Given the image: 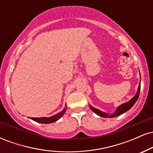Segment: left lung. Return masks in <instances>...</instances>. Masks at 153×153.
I'll return each instance as SVG.
<instances>
[{"mask_svg":"<svg viewBox=\"0 0 153 153\" xmlns=\"http://www.w3.org/2000/svg\"><path fill=\"white\" fill-rule=\"evenodd\" d=\"M140 80H141V76H140ZM140 81H141V80H140ZM140 85H139V86H138V89H137V94H135V96H134V97H133L132 99L130 100V101H128V102L123 103V104L120 105V106L117 107V108L116 109L114 113L112 114H106V113H105V112L101 111H100L99 109H97V108H94V107L91 106V105H89V106H90L91 109L92 110L95 114H96L100 116V117H105V118H113V117H118V116L122 114L123 113L126 112L127 111L130 109L131 107L134 106V103H136L137 101L139 96H140Z\"/></svg>","mask_w":153,"mask_h":153,"instance_id":"8db88e82","label":"left lung"}]
</instances>
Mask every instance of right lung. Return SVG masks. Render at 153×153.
Here are the masks:
<instances>
[{
    "label": "right lung",
    "instance_id": "1",
    "mask_svg": "<svg viewBox=\"0 0 153 153\" xmlns=\"http://www.w3.org/2000/svg\"><path fill=\"white\" fill-rule=\"evenodd\" d=\"M66 106V104H65ZM67 110V107L64 108V109H62L60 112H59L57 114L52 116L50 117H40V118H34V117H30L31 119L34 120V122H36L38 123H42V124H51V123L55 122L56 121H57L61 117L64 115V114L65 113Z\"/></svg>",
    "mask_w": 153,
    "mask_h": 153
}]
</instances>
